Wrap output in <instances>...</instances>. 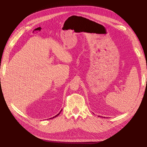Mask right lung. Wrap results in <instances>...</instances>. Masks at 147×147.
Here are the masks:
<instances>
[{
    "label": "right lung",
    "mask_w": 147,
    "mask_h": 147,
    "mask_svg": "<svg viewBox=\"0 0 147 147\" xmlns=\"http://www.w3.org/2000/svg\"><path fill=\"white\" fill-rule=\"evenodd\" d=\"M61 111H62V110H61V111H60V112H59V114H57V115H55V116H54V117H52V119H53V118H54V117H57V115H59V114H60V113H61ZM51 119H52V118H51Z\"/></svg>",
    "instance_id": "obj_1"
}]
</instances>
